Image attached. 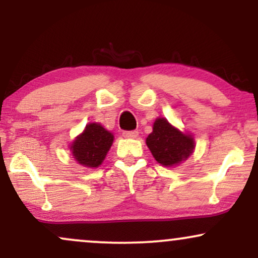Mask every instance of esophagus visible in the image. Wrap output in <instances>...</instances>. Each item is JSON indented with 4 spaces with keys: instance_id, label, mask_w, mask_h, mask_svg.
Listing matches in <instances>:
<instances>
[{
    "instance_id": "obj_1",
    "label": "esophagus",
    "mask_w": 258,
    "mask_h": 258,
    "mask_svg": "<svg viewBox=\"0 0 258 258\" xmlns=\"http://www.w3.org/2000/svg\"><path fill=\"white\" fill-rule=\"evenodd\" d=\"M122 136L125 138H137L138 132L137 131H125L122 133Z\"/></svg>"
}]
</instances>
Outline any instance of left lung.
Returning <instances> with one entry per match:
<instances>
[{
	"label": "left lung",
	"instance_id": "8db88e82",
	"mask_svg": "<svg viewBox=\"0 0 258 258\" xmlns=\"http://www.w3.org/2000/svg\"><path fill=\"white\" fill-rule=\"evenodd\" d=\"M154 159L164 167L178 166L195 149L193 135L182 132L165 117H158L153 123V132L146 141Z\"/></svg>",
	"mask_w": 258,
	"mask_h": 258
}]
</instances>
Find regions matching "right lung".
<instances>
[{
    "instance_id": "right-lung-1",
    "label": "right lung",
    "mask_w": 258,
    "mask_h": 258,
    "mask_svg": "<svg viewBox=\"0 0 258 258\" xmlns=\"http://www.w3.org/2000/svg\"><path fill=\"white\" fill-rule=\"evenodd\" d=\"M114 135L98 122H90L69 146L73 158L79 165L97 168L104 161L112 146Z\"/></svg>"
}]
</instances>
